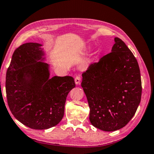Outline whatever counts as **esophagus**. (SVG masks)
<instances>
[{"label": "esophagus", "instance_id": "1", "mask_svg": "<svg viewBox=\"0 0 154 154\" xmlns=\"http://www.w3.org/2000/svg\"><path fill=\"white\" fill-rule=\"evenodd\" d=\"M80 80H81V77H80V75H77V76H75V85H80Z\"/></svg>", "mask_w": 154, "mask_h": 154}]
</instances>
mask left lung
Here are the masks:
<instances>
[{"label": "left lung", "instance_id": "obj_1", "mask_svg": "<svg viewBox=\"0 0 154 154\" xmlns=\"http://www.w3.org/2000/svg\"><path fill=\"white\" fill-rule=\"evenodd\" d=\"M114 41L111 53L83 72L81 83L91 123L103 131H117L127 125L141 98L138 62L122 40L116 37Z\"/></svg>", "mask_w": 154, "mask_h": 154}]
</instances>
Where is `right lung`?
I'll list each match as a JSON object with an SVG mask.
<instances>
[{"instance_id": "add662e5", "label": "right lung", "mask_w": 154, "mask_h": 154, "mask_svg": "<svg viewBox=\"0 0 154 154\" xmlns=\"http://www.w3.org/2000/svg\"><path fill=\"white\" fill-rule=\"evenodd\" d=\"M42 45L28 42L16 48L6 75L7 103L12 114L26 126L45 130L60 122L67 96L75 87L72 76L50 79Z\"/></svg>"}]
</instances>
